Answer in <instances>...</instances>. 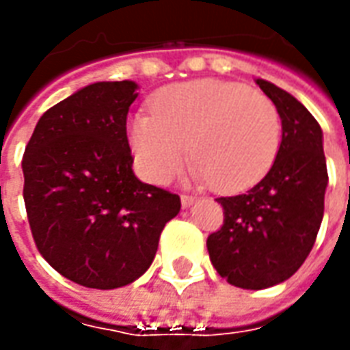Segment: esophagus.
<instances>
[{
	"mask_svg": "<svg viewBox=\"0 0 350 350\" xmlns=\"http://www.w3.org/2000/svg\"><path fill=\"white\" fill-rule=\"evenodd\" d=\"M182 206L183 208H189L191 204H193V202H195V200H197V198L195 197H191V195H182Z\"/></svg>",
	"mask_w": 350,
	"mask_h": 350,
	"instance_id": "esophagus-1",
	"label": "esophagus"
}]
</instances>
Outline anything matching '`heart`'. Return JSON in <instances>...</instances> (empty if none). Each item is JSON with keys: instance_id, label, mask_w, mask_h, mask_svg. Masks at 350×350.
Wrapping results in <instances>:
<instances>
[{"instance_id": "1", "label": "heart", "mask_w": 350, "mask_h": 350, "mask_svg": "<svg viewBox=\"0 0 350 350\" xmlns=\"http://www.w3.org/2000/svg\"><path fill=\"white\" fill-rule=\"evenodd\" d=\"M129 146L148 182H170L189 152L191 178L225 193L257 183L281 146V116L264 93L225 80L167 88L129 122Z\"/></svg>"}]
</instances>
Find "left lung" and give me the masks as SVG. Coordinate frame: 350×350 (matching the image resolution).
Segmentation results:
<instances>
[{"instance_id":"left-lung-1","label":"left lung","mask_w":350,"mask_h":350,"mask_svg":"<svg viewBox=\"0 0 350 350\" xmlns=\"http://www.w3.org/2000/svg\"><path fill=\"white\" fill-rule=\"evenodd\" d=\"M281 116V146L262 180L242 195L219 197L223 225L208 236L213 268L230 285L268 288L283 283L313 250L328 185L323 131L300 100L257 79Z\"/></svg>"}]
</instances>
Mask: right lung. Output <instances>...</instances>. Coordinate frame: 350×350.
Returning a JSON list of instances; mask_svg holds the SVG:
<instances>
[{"mask_svg": "<svg viewBox=\"0 0 350 350\" xmlns=\"http://www.w3.org/2000/svg\"><path fill=\"white\" fill-rule=\"evenodd\" d=\"M137 84L95 82L49 108L22 159L24 202L44 260L88 288L129 285L152 264L180 197L133 172Z\"/></svg>", "mask_w": 350, "mask_h": 350, "instance_id": "1", "label": "right lung"}]
</instances>
